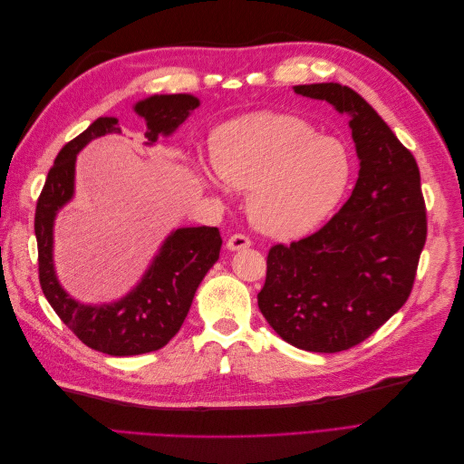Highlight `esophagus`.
I'll return each mask as SVG.
<instances>
[{"label": "esophagus", "mask_w": 464, "mask_h": 464, "mask_svg": "<svg viewBox=\"0 0 464 464\" xmlns=\"http://www.w3.org/2000/svg\"><path fill=\"white\" fill-rule=\"evenodd\" d=\"M249 246H251L249 237L244 236V234H234V236L228 237V242H227V249H230V251L246 249V247H249Z\"/></svg>", "instance_id": "esophagus-1"}]
</instances>
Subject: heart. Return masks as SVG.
Here are the masks:
<instances>
[{"label":"heart","mask_w":464,"mask_h":464,"mask_svg":"<svg viewBox=\"0 0 464 464\" xmlns=\"http://www.w3.org/2000/svg\"><path fill=\"white\" fill-rule=\"evenodd\" d=\"M195 172L210 189H249L254 227L290 240L312 232L339 205L353 159L339 139L319 135L302 118L256 111L220 125L213 164L198 160Z\"/></svg>","instance_id":"heart-1"}]
</instances>
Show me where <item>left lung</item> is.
<instances>
[{"label": "left lung", "instance_id": "left-lung-1", "mask_svg": "<svg viewBox=\"0 0 464 464\" xmlns=\"http://www.w3.org/2000/svg\"><path fill=\"white\" fill-rule=\"evenodd\" d=\"M294 92L348 116L360 172L319 232L271 247L257 304L280 339L331 354L366 341L409 300L426 244V205L412 152L356 91L312 82Z\"/></svg>", "mask_w": 464, "mask_h": 464}]
</instances>
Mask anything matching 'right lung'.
<instances>
[{"mask_svg":"<svg viewBox=\"0 0 464 464\" xmlns=\"http://www.w3.org/2000/svg\"><path fill=\"white\" fill-rule=\"evenodd\" d=\"M199 104L193 94H152L135 102L133 111L147 125L145 145L174 135ZM110 133H121L118 118L94 120L60 150L50 168L34 217L40 286L53 312L87 346L110 356H137L162 348L179 331L201 280L218 261L222 237L218 228L210 227L176 228L125 296L101 304L73 298L55 273L53 224L60 210L73 201L77 154Z\"/></svg>","mask_w":464,"mask_h":464,"instance_id":"right-lung-1","label":"right lung"}]
</instances>
